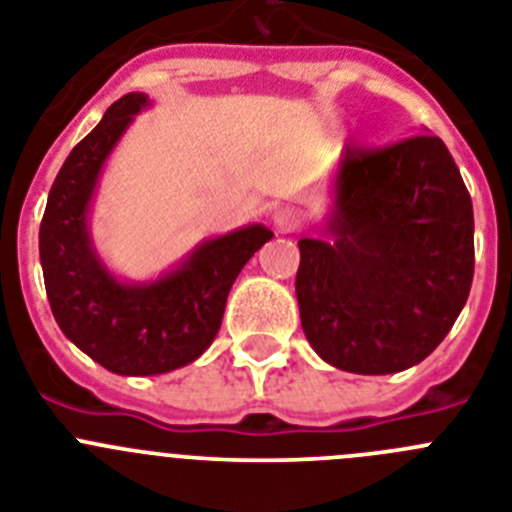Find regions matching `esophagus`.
Returning <instances> with one entry per match:
<instances>
[{
  "label": "esophagus",
  "mask_w": 512,
  "mask_h": 512,
  "mask_svg": "<svg viewBox=\"0 0 512 512\" xmlns=\"http://www.w3.org/2000/svg\"><path fill=\"white\" fill-rule=\"evenodd\" d=\"M274 228L279 230V233H295L297 228H300V215H297L295 210H289V207H282V210L274 212Z\"/></svg>",
  "instance_id": "esophagus-1"
}]
</instances>
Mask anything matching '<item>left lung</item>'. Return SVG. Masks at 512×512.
I'll use <instances>...</instances> for the list:
<instances>
[{"label": "left lung", "instance_id": "1", "mask_svg": "<svg viewBox=\"0 0 512 512\" xmlns=\"http://www.w3.org/2000/svg\"><path fill=\"white\" fill-rule=\"evenodd\" d=\"M320 233L297 243L295 282L315 354L354 374H395L433 354L474 277L472 197L443 140L343 148Z\"/></svg>", "mask_w": 512, "mask_h": 512}]
</instances>
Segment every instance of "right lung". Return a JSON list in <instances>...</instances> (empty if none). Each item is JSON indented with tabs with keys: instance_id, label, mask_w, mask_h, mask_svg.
I'll return each instance as SVG.
<instances>
[{
	"instance_id": "obj_1",
	"label": "right lung",
	"mask_w": 512,
	"mask_h": 512,
	"mask_svg": "<svg viewBox=\"0 0 512 512\" xmlns=\"http://www.w3.org/2000/svg\"><path fill=\"white\" fill-rule=\"evenodd\" d=\"M146 94H125L69 153L53 182L40 223V266L53 318L63 336L107 372L153 377L192 364L215 341L235 277L274 238L246 225L202 241L182 264L151 282L117 279L89 233V207L104 161Z\"/></svg>"
}]
</instances>
